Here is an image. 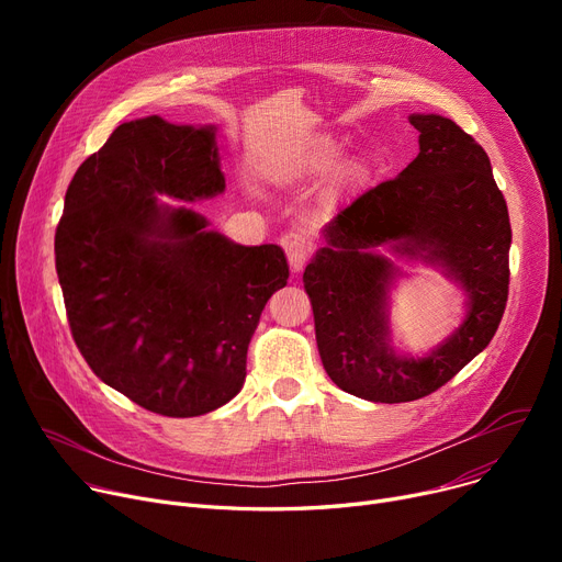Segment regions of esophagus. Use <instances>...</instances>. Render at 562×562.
<instances>
[{
	"label": "esophagus",
	"instance_id": "obj_1",
	"mask_svg": "<svg viewBox=\"0 0 562 562\" xmlns=\"http://www.w3.org/2000/svg\"><path fill=\"white\" fill-rule=\"evenodd\" d=\"M282 248L286 252L291 271L301 273L303 266L307 263V259L312 255V244L307 241V236L301 232H289L282 236Z\"/></svg>",
	"mask_w": 562,
	"mask_h": 562
}]
</instances>
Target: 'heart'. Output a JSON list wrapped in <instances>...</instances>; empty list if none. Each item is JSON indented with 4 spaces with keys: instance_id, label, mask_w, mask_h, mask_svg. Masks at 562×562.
<instances>
[{
    "instance_id": "1",
    "label": "heart",
    "mask_w": 562,
    "mask_h": 562,
    "mask_svg": "<svg viewBox=\"0 0 562 562\" xmlns=\"http://www.w3.org/2000/svg\"><path fill=\"white\" fill-rule=\"evenodd\" d=\"M339 157V145L328 136H314L303 140L299 147H293L291 153L280 157L276 166V175L284 177V180H293V177H305V175H318L328 170L335 159ZM362 175V166L358 161H348L339 168L337 180L339 184H352L358 182Z\"/></svg>"
}]
</instances>
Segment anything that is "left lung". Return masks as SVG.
<instances>
[{
	"mask_svg": "<svg viewBox=\"0 0 562 562\" xmlns=\"http://www.w3.org/2000/svg\"><path fill=\"white\" fill-rule=\"evenodd\" d=\"M409 125L419 132L417 159L339 210L303 273L326 373L373 403L447 385L492 341L510 284V218L487 153L445 115L412 113ZM387 243L441 265L468 293L463 326L426 359L396 357L389 344L386 291L397 270L374 252Z\"/></svg>",
	"mask_w": 562,
	"mask_h": 562,
	"instance_id": "1",
	"label": "left lung"
}]
</instances>
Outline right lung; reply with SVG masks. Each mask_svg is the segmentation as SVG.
I'll return each instance as SVG.
<instances>
[{
    "label": "right lung",
    "instance_id": "add662e5",
    "mask_svg": "<svg viewBox=\"0 0 562 562\" xmlns=\"http://www.w3.org/2000/svg\"><path fill=\"white\" fill-rule=\"evenodd\" d=\"M225 189L214 127L123 123L75 172L54 234L72 339L93 373L164 417L232 401L263 305L286 284L280 246H239L177 200Z\"/></svg>",
    "mask_w": 562,
    "mask_h": 562
}]
</instances>
